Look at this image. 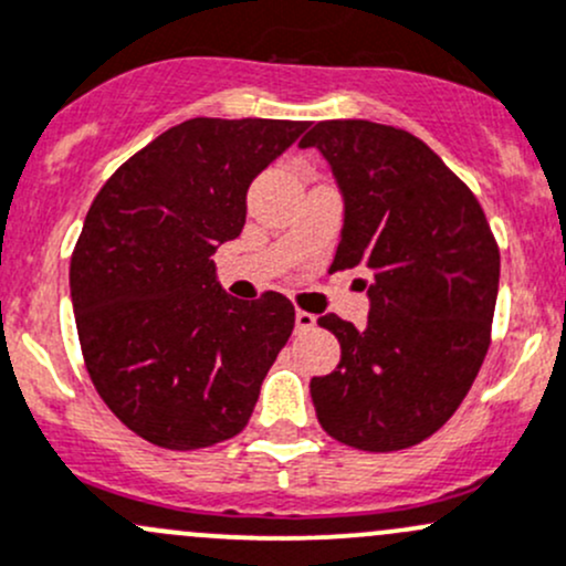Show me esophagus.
Listing matches in <instances>:
<instances>
[{
	"label": "esophagus",
	"instance_id": "1",
	"mask_svg": "<svg viewBox=\"0 0 566 566\" xmlns=\"http://www.w3.org/2000/svg\"><path fill=\"white\" fill-rule=\"evenodd\" d=\"M314 323H317V317H314L312 312H301V308L295 312V331H298V333L312 331Z\"/></svg>",
	"mask_w": 566,
	"mask_h": 566
}]
</instances>
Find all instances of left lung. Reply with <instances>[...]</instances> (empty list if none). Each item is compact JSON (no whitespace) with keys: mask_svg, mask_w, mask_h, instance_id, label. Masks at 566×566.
Segmentation results:
<instances>
[{"mask_svg":"<svg viewBox=\"0 0 566 566\" xmlns=\"http://www.w3.org/2000/svg\"><path fill=\"white\" fill-rule=\"evenodd\" d=\"M301 146L319 148L344 195L331 271L371 273L366 328L317 319L342 344L336 371L308 385L317 420L368 453L412 448L453 418L483 366L496 238L472 189L407 129L336 118Z\"/></svg>","mask_w":566,"mask_h":566,"instance_id":"obj_1","label":"left lung"}]
</instances>
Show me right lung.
Returning a JSON list of instances; mask_svg holds the SVG:
<instances>
[{
    "label": "right lung",
    "mask_w": 566,
    "mask_h": 566,
    "mask_svg": "<svg viewBox=\"0 0 566 566\" xmlns=\"http://www.w3.org/2000/svg\"><path fill=\"white\" fill-rule=\"evenodd\" d=\"M308 122L189 118L99 189L70 260L81 353L99 398L146 442L200 450L243 431L295 328L282 293L238 301L213 252L247 189Z\"/></svg>",
    "instance_id": "right-lung-1"
}]
</instances>
